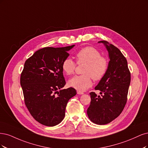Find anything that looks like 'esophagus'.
<instances>
[{
	"label": "esophagus",
	"instance_id": "obj_1",
	"mask_svg": "<svg viewBox=\"0 0 148 148\" xmlns=\"http://www.w3.org/2000/svg\"><path fill=\"white\" fill-rule=\"evenodd\" d=\"M77 94H79V95H82V94H84V92H81V91H77Z\"/></svg>",
	"mask_w": 148,
	"mask_h": 148
}]
</instances>
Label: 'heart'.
Masks as SVG:
<instances>
[{
  "label": "heart",
  "instance_id": "b5f03b06",
  "mask_svg": "<svg viewBox=\"0 0 148 148\" xmlns=\"http://www.w3.org/2000/svg\"><path fill=\"white\" fill-rule=\"evenodd\" d=\"M78 64H85L82 73L71 79L68 84L80 91H85L92 86L93 79L101 80L106 75L109 61L106 57L101 56L100 51L93 47H85L79 50L75 55ZM75 62L70 58H65L62 63V69L68 75H73L76 68Z\"/></svg>",
  "mask_w": 148,
  "mask_h": 148
}]
</instances>
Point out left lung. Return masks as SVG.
I'll list each match as a JSON object with an SVG mask.
<instances>
[{"instance_id":"left-lung-1","label":"left lung","mask_w":148,"mask_h":148,"mask_svg":"<svg viewBox=\"0 0 148 148\" xmlns=\"http://www.w3.org/2000/svg\"><path fill=\"white\" fill-rule=\"evenodd\" d=\"M98 42L106 46L110 61L106 75L95 88L101 92V96L93 92L90 93L91 101L87 115L93 123L104 125L117 118L125 108L131 74L127 61L120 50L106 40Z\"/></svg>"}]
</instances>
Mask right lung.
<instances>
[{
	"label": "right lung",
	"instance_id": "obj_1",
	"mask_svg": "<svg viewBox=\"0 0 148 148\" xmlns=\"http://www.w3.org/2000/svg\"><path fill=\"white\" fill-rule=\"evenodd\" d=\"M74 46L44 47L25 63L20 77L25 103L31 116L42 125L60 123L69 99L77 93L73 87L60 90L66 84L62 63Z\"/></svg>",
	"mask_w": 148,
	"mask_h": 148
}]
</instances>
